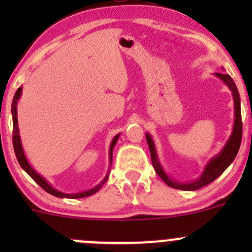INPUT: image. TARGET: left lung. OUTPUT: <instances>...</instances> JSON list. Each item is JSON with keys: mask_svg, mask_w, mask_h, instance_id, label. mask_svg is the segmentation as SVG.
I'll return each instance as SVG.
<instances>
[{"mask_svg": "<svg viewBox=\"0 0 252 252\" xmlns=\"http://www.w3.org/2000/svg\"><path fill=\"white\" fill-rule=\"evenodd\" d=\"M217 78H220L225 85L229 88L232 91L233 101H234V124H233L232 133H230L229 139H228L223 149L220 150V154L213 156L210 161L206 163L202 171L201 175L197 179L192 180V182H178V180L173 179L166 173L164 168L162 167L161 162H159L158 155H157L156 146L155 142L152 140V136L149 133H146V141L149 145L150 154H151V161L152 166H154L156 173L159 175L162 180L166 183L168 187L174 188V189L185 190V191H195V190L200 189V188L205 187V185L210 184L213 180L217 179L228 167L230 166L234 158L236 157V154L239 151L241 142V134H243V123H241V108H240V96H239L238 89H236L235 83L230 75L228 74H220V73H215Z\"/></svg>", "mask_w": 252, "mask_h": 252, "instance_id": "left-lung-1", "label": "left lung"}]
</instances>
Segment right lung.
<instances>
[{"mask_svg": "<svg viewBox=\"0 0 252 252\" xmlns=\"http://www.w3.org/2000/svg\"><path fill=\"white\" fill-rule=\"evenodd\" d=\"M22 91L23 88L20 86L19 89L17 90V93L14 94V97H13V102H12V107H11V112H12V119H13V147H14V152H16V156L18 162H19L20 167L27 172L45 191H47L48 194L53 195L56 197H61V199H80V197H86V196H90V195H94L95 192H97L98 190L102 188V185L107 182L108 177H110V171H111V164H112V157H113V149L116 146L117 141H118L119 136L121 134H117L113 139H112L111 145H110V150H108V159H110V167H108V171L107 174L105 175L102 180L98 183L96 187L91 188V189L85 190V191H81V192H75V194H65V192L60 191V190L55 189L50 183L45 179L42 175H40L35 171L34 168L32 167V164L29 163L28 161L27 156L24 154V149H23V145H22V140H20V135H19V128H18V118H17V105H18V101H19L20 96H22Z\"/></svg>", "mask_w": 252, "mask_h": 252, "instance_id": "1", "label": "right lung"}]
</instances>
